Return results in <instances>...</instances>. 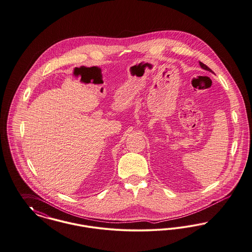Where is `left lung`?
<instances>
[{
    "label": "left lung",
    "mask_w": 252,
    "mask_h": 252,
    "mask_svg": "<svg viewBox=\"0 0 252 252\" xmlns=\"http://www.w3.org/2000/svg\"><path fill=\"white\" fill-rule=\"evenodd\" d=\"M199 63H200V66L203 68V69H205V70H207V71H209V72H212V70L207 66L205 63H201V62H199Z\"/></svg>",
    "instance_id": "left-lung-1"
}]
</instances>
